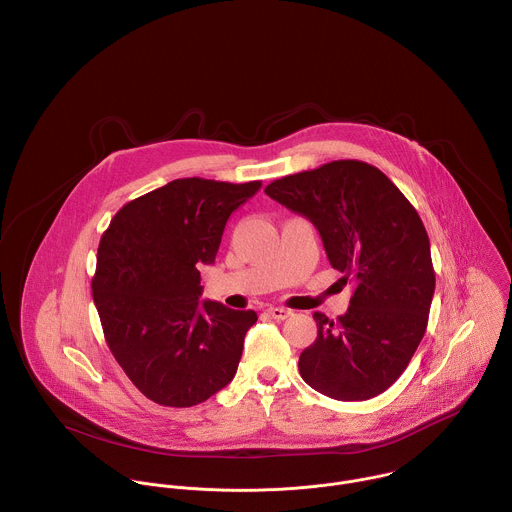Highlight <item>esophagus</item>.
Here are the masks:
<instances>
[{"instance_id": "esophagus-1", "label": "esophagus", "mask_w": 512, "mask_h": 512, "mask_svg": "<svg viewBox=\"0 0 512 512\" xmlns=\"http://www.w3.org/2000/svg\"><path fill=\"white\" fill-rule=\"evenodd\" d=\"M267 313H269L275 321H285L287 317H291V315H293V311L283 309V307H269V309H267Z\"/></svg>"}]
</instances>
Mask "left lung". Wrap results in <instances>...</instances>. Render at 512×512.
I'll return each mask as SVG.
<instances>
[{
  "mask_svg": "<svg viewBox=\"0 0 512 512\" xmlns=\"http://www.w3.org/2000/svg\"><path fill=\"white\" fill-rule=\"evenodd\" d=\"M265 193L307 217L331 267L355 281L345 315H313L317 339L299 357L303 381L337 401L381 395L415 355L435 295L419 213L383 171L355 159L281 177Z\"/></svg>",
  "mask_w": 512,
  "mask_h": 512,
  "instance_id": "obj_1",
  "label": "left lung"
}]
</instances>
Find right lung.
Wrapping results in <instances>:
<instances>
[{
  "mask_svg": "<svg viewBox=\"0 0 512 512\" xmlns=\"http://www.w3.org/2000/svg\"><path fill=\"white\" fill-rule=\"evenodd\" d=\"M261 181L175 179L123 205L103 233L91 281L103 335L153 403L193 407L227 387L255 311L199 301L225 223Z\"/></svg>",
  "mask_w": 512,
  "mask_h": 512,
  "instance_id": "right-lung-1",
  "label": "right lung"
}]
</instances>
